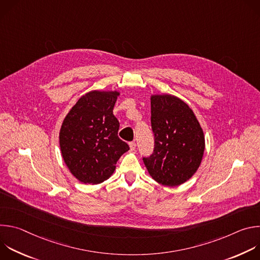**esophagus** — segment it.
Here are the masks:
<instances>
[{
  "instance_id": "esophagus-1",
  "label": "esophagus",
  "mask_w": 260,
  "mask_h": 260,
  "mask_svg": "<svg viewBox=\"0 0 260 260\" xmlns=\"http://www.w3.org/2000/svg\"><path fill=\"white\" fill-rule=\"evenodd\" d=\"M128 145H129V149H131V151H134V150L136 149V143H135V142H131Z\"/></svg>"
}]
</instances>
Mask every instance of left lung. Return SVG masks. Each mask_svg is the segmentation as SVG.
<instances>
[{"instance_id": "left-lung-1", "label": "left lung", "mask_w": 260, "mask_h": 260, "mask_svg": "<svg viewBox=\"0 0 260 260\" xmlns=\"http://www.w3.org/2000/svg\"><path fill=\"white\" fill-rule=\"evenodd\" d=\"M151 126L154 150L143 157L148 173L165 186L189 180L201 166L205 151L203 128L190 107L172 94H153Z\"/></svg>"}]
</instances>
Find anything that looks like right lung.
Segmentation results:
<instances>
[{"label": "right lung", "instance_id": "obj_1", "mask_svg": "<svg viewBox=\"0 0 260 260\" xmlns=\"http://www.w3.org/2000/svg\"><path fill=\"white\" fill-rule=\"evenodd\" d=\"M120 93L92 90L82 95L64 117L59 131L61 156L71 174L84 184H100L115 171L129 150L118 138L113 108Z\"/></svg>", "mask_w": 260, "mask_h": 260}]
</instances>
